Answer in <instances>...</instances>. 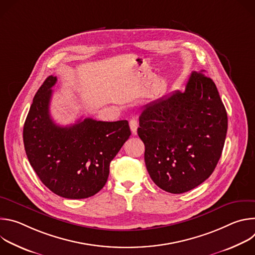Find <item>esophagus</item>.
Returning a JSON list of instances; mask_svg holds the SVG:
<instances>
[{"label": "esophagus", "mask_w": 255, "mask_h": 255, "mask_svg": "<svg viewBox=\"0 0 255 255\" xmlns=\"http://www.w3.org/2000/svg\"><path fill=\"white\" fill-rule=\"evenodd\" d=\"M129 125H130V129H131L132 133L135 134L136 131H137V128H138V122H137V120H136V119H131L130 122H129Z\"/></svg>", "instance_id": "34e87169"}]
</instances>
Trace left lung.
Here are the masks:
<instances>
[{
    "mask_svg": "<svg viewBox=\"0 0 255 255\" xmlns=\"http://www.w3.org/2000/svg\"><path fill=\"white\" fill-rule=\"evenodd\" d=\"M203 71V70H202ZM193 71L185 92L175 91L143 107L138 136L154 184L181 194L212 174L224 147L228 118L215 83Z\"/></svg>",
    "mask_w": 255,
    "mask_h": 255,
    "instance_id": "1",
    "label": "left lung"
}]
</instances>
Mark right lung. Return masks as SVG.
<instances>
[{
	"label": "right lung",
	"instance_id": "add662e5",
	"mask_svg": "<svg viewBox=\"0 0 255 255\" xmlns=\"http://www.w3.org/2000/svg\"><path fill=\"white\" fill-rule=\"evenodd\" d=\"M48 77L36 93L27 115L23 140L28 160L51 192L66 199H86L100 192L110 172V162L131 135L128 121L103 122L91 118L59 126L49 113Z\"/></svg>",
	"mask_w": 255,
	"mask_h": 255
}]
</instances>
